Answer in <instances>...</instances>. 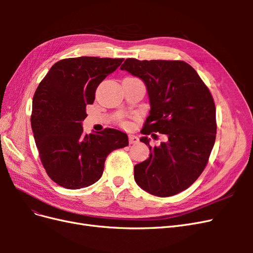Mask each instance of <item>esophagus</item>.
<instances>
[{"label":"esophagus","instance_id":"obj_1","mask_svg":"<svg viewBox=\"0 0 253 253\" xmlns=\"http://www.w3.org/2000/svg\"><path fill=\"white\" fill-rule=\"evenodd\" d=\"M138 141H139V139H138V137H137V136H135V135H128V142L131 143V144L137 143Z\"/></svg>","mask_w":253,"mask_h":253}]
</instances>
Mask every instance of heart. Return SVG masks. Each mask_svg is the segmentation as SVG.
<instances>
[{"mask_svg":"<svg viewBox=\"0 0 253 253\" xmlns=\"http://www.w3.org/2000/svg\"><path fill=\"white\" fill-rule=\"evenodd\" d=\"M124 125H125V126H127V124H126V122H125V124H124Z\"/></svg>","mask_w":253,"mask_h":253,"instance_id":"obj_1","label":"heart"}]
</instances>
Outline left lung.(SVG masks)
Instances as JSON below:
<instances>
[{"instance_id":"8db88e82","label":"left lung","mask_w":253,"mask_h":253,"mask_svg":"<svg viewBox=\"0 0 253 253\" xmlns=\"http://www.w3.org/2000/svg\"><path fill=\"white\" fill-rule=\"evenodd\" d=\"M147 86L151 111L141 134H164L165 142L151 147L150 157L134 167L137 185L148 193L168 197L188 189L208 164L216 137V110L209 88L183 61L137 60L121 65Z\"/></svg>"}]
</instances>
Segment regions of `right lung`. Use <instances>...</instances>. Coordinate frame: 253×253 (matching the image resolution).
I'll list each match as a JSON object with an SVG mask.
<instances>
[{"instance_id": "obj_1", "label": "right lung", "mask_w": 253, "mask_h": 253, "mask_svg": "<svg viewBox=\"0 0 253 253\" xmlns=\"http://www.w3.org/2000/svg\"><path fill=\"white\" fill-rule=\"evenodd\" d=\"M124 59L78 57L58 61L37 87L32 128L45 171L66 189L93 185L110 153L127 147V135L115 128L84 134L86 105L93 104L99 84Z\"/></svg>"}]
</instances>
